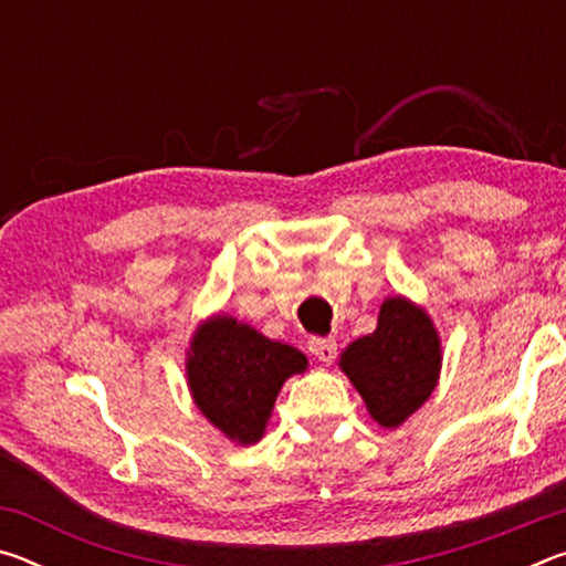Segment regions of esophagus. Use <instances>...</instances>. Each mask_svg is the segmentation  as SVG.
<instances>
[{"mask_svg": "<svg viewBox=\"0 0 566 566\" xmlns=\"http://www.w3.org/2000/svg\"><path fill=\"white\" fill-rule=\"evenodd\" d=\"M310 352L324 364H332L337 359V342L332 337H314L310 339Z\"/></svg>", "mask_w": 566, "mask_h": 566, "instance_id": "esophagus-1", "label": "esophagus"}]
</instances>
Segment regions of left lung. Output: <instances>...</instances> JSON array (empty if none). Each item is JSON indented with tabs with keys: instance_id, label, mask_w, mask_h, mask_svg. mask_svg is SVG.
Returning <instances> with one entry per match:
<instances>
[{
	"instance_id": "left-lung-1",
	"label": "left lung",
	"mask_w": 566,
	"mask_h": 566,
	"mask_svg": "<svg viewBox=\"0 0 566 566\" xmlns=\"http://www.w3.org/2000/svg\"><path fill=\"white\" fill-rule=\"evenodd\" d=\"M339 367L381 427L395 429L424 405L442 369L429 314L405 296L381 304L377 329L342 352Z\"/></svg>"
}]
</instances>
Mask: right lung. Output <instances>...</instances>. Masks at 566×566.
I'll return each instance as SVG.
<instances>
[{
  "label": "right lung",
  "mask_w": 566,
  "mask_h": 566,
  "mask_svg": "<svg viewBox=\"0 0 566 566\" xmlns=\"http://www.w3.org/2000/svg\"><path fill=\"white\" fill-rule=\"evenodd\" d=\"M304 369L300 349L227 314L199 324L187 352L195 405L237 444L260 442L282 385Z\"/></svg>",
  "instance_id": "obj_1"
}]
</instances>
